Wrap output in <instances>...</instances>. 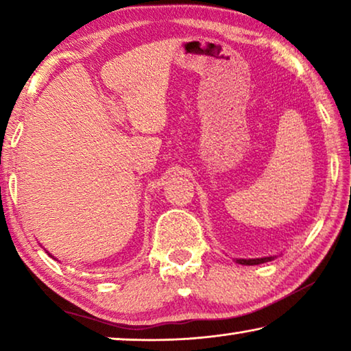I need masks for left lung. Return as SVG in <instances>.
<instances>
[{
	"mask_svg": "<svg viewBox=\"0 0 351 351\" xmlns=\"http://www.w3.org/2000/svg\"><path fill=\"white\" fill-rule=\"evenodd\" d=\"M271 260H274V257H265V258H249V260H246V258H237V263H240V265H249V266H252V265H260V263H266V261H271Z\"/></svg>",
	"mask_w": 351,
	"mask_h": 351,
	"instance_id": "1",
	"label": "left lung"
}]
</instances>
